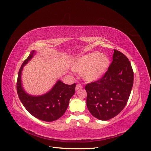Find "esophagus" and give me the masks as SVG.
Wrapping results in <instances>:
<instances>
[{
	"label": "esophagus",
	"mask_w": 151,
	"mask_h": 151,
	"mask_svg": "<svg viewBox=\"0 0 151 151\" xmlns=\"http://www.w3.org/2000/svg\"><path fill=\"white\" fill-rule=\"evenodd\" d=\"M81 89H82V86L80 84H77L76 86V90L77 91V90Z\"/></svg>",
	"instance_id": "esophagus-1"
}]
</instances>
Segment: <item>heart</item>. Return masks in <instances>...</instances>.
I'll return each instance as SVG.
<instances>
[{"instance_id":"heart-1","label":"heart","mask_w":151,"mask_h":151,"mask_svg":"<svg viewBox=\"0 0 151 151\" xmlns=\"http://www.w3.org/2000/svg\"><path fill=\"white\" fill-rule=\"evenodd\" d=\"M109 65L110 59L107 55L93 52L75 59L71 68L75 72L81 73L82 78L87 83H93L102 78Z\"/></svg>"}]
</instances>
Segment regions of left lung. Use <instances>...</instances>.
<instances>
[{
  "instance_id": "obj_1",
  "label": "left lung",
  "mask_w": 151,
  "mask_h": 151,
  "mask_svg": "<svg viewBox=\"0 0 151 151\" xmlns=\"http://www.w3.org/2000/svg\"><path fill=\"white\" fill-rule=\"evenodd\" d=\"M134 83V72L128 58L114 50L113 61L101 79L88 84L86 104L93 116L108 120L126 106Z\"/></svg>"
}]
</instances>
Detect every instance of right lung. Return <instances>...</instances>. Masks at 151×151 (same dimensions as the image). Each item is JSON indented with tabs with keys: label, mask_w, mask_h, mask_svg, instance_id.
I'll use <instances>...</instances> for the list:
<instances>
[{
	"label": "right lung",
	"mask_w": 151,
	"mask_h": 151,
	"mask_svg": "<svg viewBox=\"0 0 151 151\" xmlns=\"http://www.w3.org/2000/svg\"><path fill=\"white\" fill-rule=\"evenodd\" d=\"M36 53L33 50L22 63L18 72L17 92L22 104L28 111L39 120L53 122L65 113L70 99L75 93L76 84L68 85L58 80L48 93L40 96L27 93L22 85L21 74L23 67Z\"/></svg>",
	"instance_id": "1"
}]
</instances>
